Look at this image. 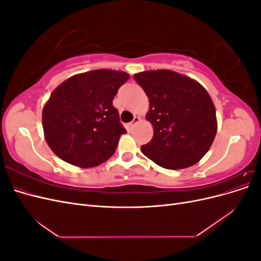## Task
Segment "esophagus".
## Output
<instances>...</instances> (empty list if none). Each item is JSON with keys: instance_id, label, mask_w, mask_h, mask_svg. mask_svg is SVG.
Masks as SVG:
<instances>
[{"instance_id": "34e87169", "label": "esophagus", "mask_w": 261, "mask_h": 261, "mask_svg": "<svg viewBox=\"0 0 261 261\" xmlns=\"http://www.w3.org/2000/svg\"><path fill=\"white\" fill-rule=\"evenodd\" d=\"M140 121V117L139 116H134V118H133V121L129 123V125L132 126V127H133V126H135L138 122Z\"/></svg>"}]
</instances>
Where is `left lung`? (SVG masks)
Masks as SVG:
<instances>
[{
  "label": "left lung",
  "instance_id": "1",
  "mask_svg": "<svg viewBox=\"0 0 261 261\" xmlns=\"http://www.w3.org/2000/svg\"><path fill=\"white\" fill-rule=\"evenodd\" d=\"M149 99L153 137L141 146L150 160L169 170L186 169L208 152L217 134L216 109L207 90L168 69L134 75Z\"/></svg>",
  "mask_w": 261,
  "mask_h": 261
}]
</instances>
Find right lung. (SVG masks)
<instances>
[{"instance_id":"obj_1","label":"right lung","mask_w":261,"mask_h":261,"mask_svg":"<svg viewBox=\"0 0 261 261\" xmlns=\"http://www.w3.org/2000/svg\"><path fill=\"white\" fill-rule=\"evenodd\" d=\"M129 75L96 69L62 83L42 111L46 143L60 159L76 167L92 168L115 152L122 134L113 99Z\"/></svg>"}]
</instances>
